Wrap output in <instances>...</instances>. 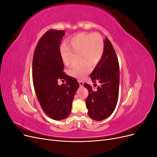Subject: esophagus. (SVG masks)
I'll return each mask as SVG.
<instances>
[{"instance_id": "esophagus-1", "label": "esophagus", "mask_w": 157, "mask_h": 157, "mask_svg": "<svg viewBox=\"0 0 157 157\" xmlns=\"http://www.w3.org/2000/svg\"><path fill=\"white\" fill-rule=\"evenodd\" d=\"M78 83H79L80 86H83L84 82H83L82 81H80V80H78Z\"/></svg>"}]
</instances>
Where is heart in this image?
Instances as JSON below:
<instances>
[{
  "label": "heart",
  "instance_id": "obj_1",
  "mask_svg": "<svg viewBox=\"0 0 157 157\" xmlns=\"http://www.w3.org/2000/svg\"><path fill=\"white\" fill-rule=\"evenodd\" d=\"M105 43L102 36L98 33H80L70 38L68 45L63 44L59 49L60 56L66 65L72 63L73 55L78 54L79 65H73L69 71L71 77L84 79L90 72V65L94 67L101 60Z\"/></svg>",
  "mask_w": 157,
  "mask_h": 157
}]
</instances>
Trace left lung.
<instances>
[{
  "label": "left lung",
  "instance_id": "1",
  "mask_svg": "<svg viewBox=\"0 0 157 157\" xmlns=\"http://www.w3.org/2000/svg\"><path fill=\"white\" fill-rule=\"evenodd\" d=\"M104 43L105 49L102 58L90 75L92 82L99 81L101 86L94 91L90 84H84L88 90L86 99L88 114L90 118L98 121L105 119L115 111L119 92L120 73L117 56L107 38Z\"/></svg>",
  "mask_w": 157,
  "mask_h": 157
}]
</instances>
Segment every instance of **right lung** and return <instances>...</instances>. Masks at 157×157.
<instances>
[{
  "mask_svg": "<svg viewBox=\"0 0 157 157\" xmlns=\"http://www.w3.org/2000/svg\"><path fill=\"white\" fill-rule=\"evenodd\" d=\"M65 35L64 31L54 29L45 33L38 42L33 59V81L37 99L46 115L56 121L69 116L79 87L77 80L63 72L59 49ZM58 79H65L66 84L59 85Z\"/></svg>",
  "mask_w": 157,
  "mask_h": 157,
  "instance_id": "add662e5",
  "label": "right lung"
}]
</instances>
